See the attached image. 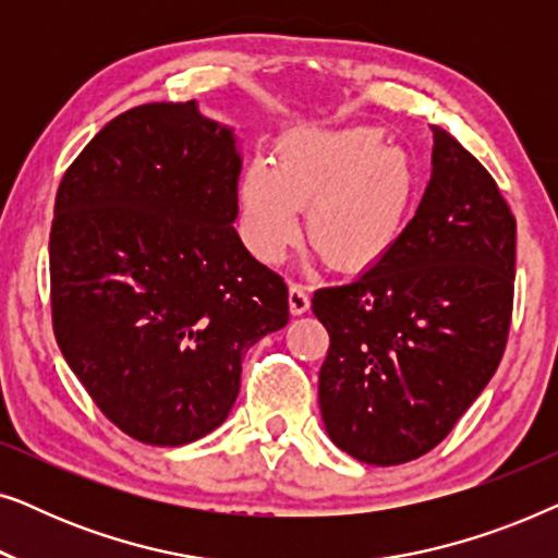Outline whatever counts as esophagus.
Here are the masks:
<instances>
[{"label": "esophagus", "mask_w": 558, "mask_h": 558, "mask_svg": "<svg viewBox=\"0 0 558 558\" xmlns=\"http://www.w3.org/2000/svg\"><path fill=\"white\" fill-rule=\"evenodd\" d=\"M310 310V294L304 284H289V312L292 315H304Z\"/></svg>", "instance_id": "1"}]
</instances>
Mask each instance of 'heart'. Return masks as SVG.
Here are the masks:
<instances>
[{
  "label": "heart",
  "mask_w": 558,
  "mask_h": 558,
  "mask_svg": "<svg viewBox=\"0 0 558 558\" xmlns=\"http://www.w3.org/2000/svg\"><path fill=\"white\" fill-rule=\"evenodd\" d=\"M243 231L251 251L277 264L294 246L307 208V235L345 271L376 266L407 231L418 195L409 149L378 126H296L241 174Z\"/></svg>",
  "instance_id": "heart-1"
}]
</instances>
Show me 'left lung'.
Wrapping results in <instances>:
<instances>
[{"label": "left lung", "mask_w": 558, "mask_h": 558, "mask_svg": "<svg viewBox=\"0 0 558 558\" xmlns=\"http://www.w3.org/2000/svg\"><path fill=\"white\" fill-rule=\"evenodd\" d=\"M432 134V180L391 254L312 296L330 332L325 429L378 468L416 460L452 432L498 371L513 312V213L452 134Z\"/></svg>", "instance_id": "obj_1"}]
</instances>
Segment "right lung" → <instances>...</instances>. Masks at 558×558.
I'll list each match as a JSON object with an SVG mask.
<instances>
[{"mask_svg":"<svg viewBox=\"0 0 558 558\" xmlns=\"http://www.w3.org/2000/svg\"><path fill=\"white\" fill-rule=\"evenodd\" d=\"M241 151L195 101L111 119L60 180L50 304L60 353L144 445L218 429L248 348L289 323L287 284L235 233Z\"/></svg>","mask_w":558,"mask_h":558,"instance_id":"right-lung-1","label":"right lung"}]
</instances>
